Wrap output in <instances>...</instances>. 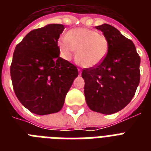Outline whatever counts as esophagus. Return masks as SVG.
Masks as SVG:
<instances>
[{
	"mask_svg": "<svg viewBox=\"0 0 151 151\" xmlns=\"http://www.w3.org/2000/svg\"><path fill=\"white\" fill-rule=\"evenodd\" d=\"M78 73H79V74H81V69H78Z\"/></svg>",
	"mask_w": 151,
	"mask_h": 151,
	"instance_id": "1",
	"label": "esophagus"
}]
</instances>
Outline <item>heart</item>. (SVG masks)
I'll return each instance as SVG.
<instances>
[{"instance_id":"heart-1","label":"heart","mask_w":151,"mask_h":151,"mask_svg":"<svg viewBox=\"0 0 151 151\" xmlns=\"http://www.w3.org/2000/svg\"><path fill=\"white\" fill-rule=\"evenodd\" d=\"M63 57L70 60L75 52L76 58L85 67L98 66L105 59L109 49V42L103 34L88 28H76L70 30L66 36L58 41Z\"/></svg>"}]
</instances>
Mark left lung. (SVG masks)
Segmentation results:
<instances>
[{
  "mask_svg": "<svg viewBox=\"0 0 151 151\" xmlns=\"http://www.w3.org/2000/svg\"><path fill=\"white\" fill-rule=\"evenodd\" d=\"M109 42L106 56L98 66L83 69L85 100L95 112L112 114L133 98L140 80V57L133 42L109 24L96 27Z\"/></svg>",
  "mask_w": 151,
  "mask_h": 151,
  "instance_id": "8db88e82",
  "label": "left lung"
}]
</instances>
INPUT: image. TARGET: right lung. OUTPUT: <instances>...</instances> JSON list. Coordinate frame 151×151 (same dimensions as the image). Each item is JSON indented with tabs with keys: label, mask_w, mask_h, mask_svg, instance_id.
<instances>
[{
	"label": "right lung",
	"mask_w": 151,
	"mask_h": 151,
	"mask_svg": "<svg viewBox=\"0 0 151 151\" xmlns=\"http://www.w3.org/2000/svg\"><path fill=\"white\" fill-rule=\"evenodd\" d=\"M62 24L33 29L15 47L10 73L13 89L30 112L45 115L59 112L78 68L59 57L58 40Z\"/></svg>",
	"instance_id": "right-lung-1"
}]
</instances>
